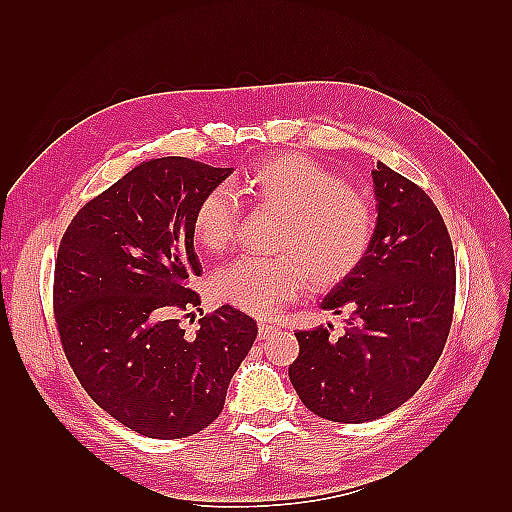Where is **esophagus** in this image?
I'll return each mask as SVG.
<instances>
[{
	"label": "esophagus",
	"mask_w": 512,
	"mask_h": 512,
	"mask_svg": "<svg viewBox=\"0 0 512 512\" xmlns=\"http://www.w3.org/2000/svg\"><path fill=\"white\" fill-rule=\"evenodd\" d=\"M277 330L279 325L275 323H259V336H262V339H268V336H273Z\"/></svg>",
	"instance_id": "1"
}]
</instances>
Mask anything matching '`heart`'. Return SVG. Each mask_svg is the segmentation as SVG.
Returning <instances> with one entry per match:
<instances>
[{"label": "heart", "mask_w": 512, "mask_h": 512, "mask_svg": "<svg viewBox=\"0 0 512 512\" xmlns=\"http://www.w3.org/2000/svg\"><path fill=\"white\" fill-rule=\"evenodd\" d=\"M242 189L257 206L281 213L273 259L239 257L211 279L213 297L248 314L270 317L306 288L308 275L321 288L354 275L374 244L376 215L361 195L319 162L301 154L255 160L242 173ZM237 204L222 187L206 191L191 217L204 250L233 242Z\"/></svg>", "instance_id": "b5f03b06"}]
</instances>
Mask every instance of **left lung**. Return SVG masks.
<instances>
[{"label": "left lung", "instance_id": "left-lung-1", "mask_svg": "<svg viewBox=\"0 0 512 512\" xmlns=\"http://www.w3.org/2000/svg\"><path fill=\"white\" fill-rule=\"evenodd\" d=\"M376 233L365 262L321 301L347 310L345 330L295 332L290 383L332 422H369L407 402L447 343L455 306L453 244L438 206L383 162L372 171Z\"/></svg>", "mask_w": 512, "mask_h": 512}]
</instances>
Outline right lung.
Returning <instances> with one entry per match:
<instances>
[{
  "instance_id": "1",
  "label": "right lung",
  "mask_w": 512,
  "mask_h": 512,
  "mask_svg": "<svg viewBox=\"0 0 512 512\" xmlns=\"http://www.w3.org/2000/svg\"><path fill=\"white\" fill-rule=\"evenodd\" d=\"M228 176L180 156L140 162L74 215L59 244L52 303L65 358L96 405L140 436L209 427L257 336L233 306L195 334L180 323L200 306L191 217Z\"/></svg>"
}]
</instances>
